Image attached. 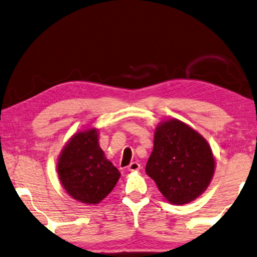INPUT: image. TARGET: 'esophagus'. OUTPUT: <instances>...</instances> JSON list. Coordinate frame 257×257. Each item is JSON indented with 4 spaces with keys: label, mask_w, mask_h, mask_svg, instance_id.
Returning <instances> with one entry per match:
<instances>
[{
    "label": "esophagus",
    "mask_w": 257,
    "mask_h": 257,
    "mask_svg": "<svg viewBox=\"0 0 257 257\" xmlns=\"http://www.w3.org/2000/svg\"><path fill=\"white\" fill-rule=\"evenodd\" d=\"M139 169H141V164H139L138 162H132L129 165H128V170L129 171H138Z\"/></svg>",
    "instance_id": "34e87169"
}]
</instances>
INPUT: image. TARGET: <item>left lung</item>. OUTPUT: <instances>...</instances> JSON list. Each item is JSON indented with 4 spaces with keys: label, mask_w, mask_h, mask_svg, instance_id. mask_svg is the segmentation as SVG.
Here are the masks:
<instances>
[{
    "label": "left lung",
    "mask_w": 257,
    "mask_h": 257,
    "mask_svg": "<svg viewBox=\"0 0 257 257\" xmlns=\"http://www.w3.org/2000/svg\"><path fill=\"white\" fill-rule=\"evenodd\" d=\"M214 169L211 147L196 130L177 119L156 127L145 170L168 202L182 205L196 199L210 185Z\"/></svg>",
    "instance_id": "left-lung-1"
}]
</instances>
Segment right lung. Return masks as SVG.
<instances>
[{
	"instance_id": "right-lung-1",
	"label": "right lung",
	"mask_w": 257,
	"mask_h": 257,
	"mask_svg": "<svg viewBox=\"0 0 257 257\" xmlns=\"http://www.w3.org/2000/svg\"><path fill=\"white\" fill-rule=\"evenodd\" d=\"M56 169L67 193L89 205L105 198L120 178L118 169L99 147L94 128L73 135L61 152Z\"/></svg>"
}]
</instances>
